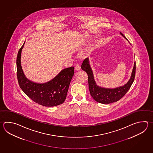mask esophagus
Returning a JSON list of instances; mask_svg holds the SVG:
<instances>
[{
    "label": "esophagus",
    "mask_w": 153,
    "mask_h": 153,
    "mask_svg": "<svg viewBox=\"0 0 153 153\" xmlns=\"http://www.w3.org/2000/svg\"><path fill=\"white\" fill-rule=\"evenodd\" d=\"M81 68V66H80V65H79V64H76V65H75V69L76 71H79V70H80Z\"/></svg>",
    "instance_id": "obj_1"
}]
</instances>
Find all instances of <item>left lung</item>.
<instances>
[{"label": "left lung", "instance_id": "1", "mask_svg": "<svg viewBox=\"0 0 153 153\" xmlns=\"http://www.w3.org/2000/svg\"><path fill=\"white\" fill-rule=\"evenodd\" d=\"M126 40V38L122 33H120ZM81 68L87 73L88 75L89 89L91 96L94 100L99 103L108 104L117 102L125 95L131 87L134 81L136 72V62H134V68L132 71L131 76L126 84L114 88L101 87L97 84L94 79L93 72L91 68L89 58H85L82 63Z\"/></svg>", "mask_w": 153, "mask_h": 153}]
</instances>
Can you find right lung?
<instances>
[{
  "label": "right lung",
  "instance_id": "1",
  "mask_svg": "<svg viewBox=\"0 0 153 153\" xmlns=\"http://www.w3.org/2000/svg\"><path fill=\"white\" fill-rule=\"evenodd\" d=\"M25 44V42L19 50L16 60L19 87L31 100L42 106L53 107L63 103L74 74V68L62 69L53 79L45 83L31 81L26 77L21 65V53Z\"/></svg>",
  "mask_w": 153,
  "mask_h": 153
}]
</instances>
